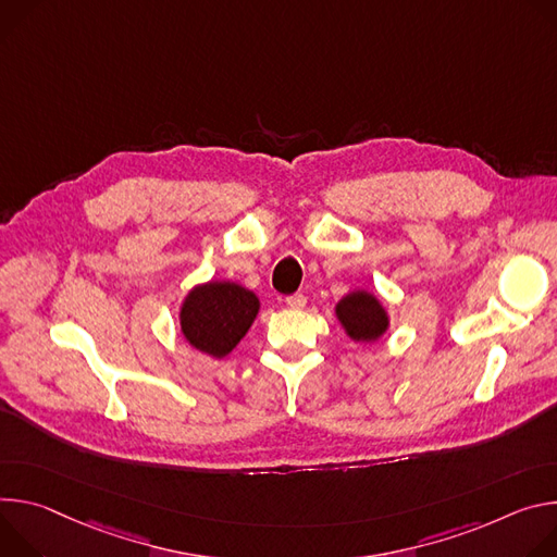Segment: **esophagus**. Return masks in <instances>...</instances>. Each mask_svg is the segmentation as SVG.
I'll return each instance as SVG.
<instances>
[{
	"instance_id": "esophagus-1",
	"label": "esophagus",
	"mask_w": 557,
	"mask_h": 557,
	"mask_svg": "<svg viewBox=\"0 0 557 557\" xmlns=\"http://www.w3.org/2000/svg\"><path fill=\"white\" fill-rule=\"evenodd\" d=\"M285 302H287V307H292V310H302L307 298H305V294L298 292V294H289V296L285 298Z\"/></svg>"
}]
</instances>
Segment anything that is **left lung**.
<instances>
[{"label": "left lung", "mask_w": 557, "mask_h": 557, "mask_svg": "<svg viewBox=\"0 0 557 557\" xmlns=\"http://www.w3.org/2000/svg\"><path fill=\"white\" fill-rule=\"evenodd\" d=\"M336 314L354 341H376L387 330V314L376 296L367 292H351L345 296Z\"/></svg>", "instance_id": "left-lung-1"}]
</instances>
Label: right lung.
I'll use <instances>...</instances> for the list:
<instances>
[{"label":"right lung","mask_w":557,"mask_h":557,"mask_svg":"<svg viewBox=\"0 0 557 557\" xmlns=\"http://www.w3.org/2000/svg\"><path fill=\"white\" fill-rule=\"evenodd\" d=\"M259 298L236 283H208L193 289L181 307V330L197 349L223 358L250 330Z\"/></svg>","instance_id":"1"}]
</instances>
